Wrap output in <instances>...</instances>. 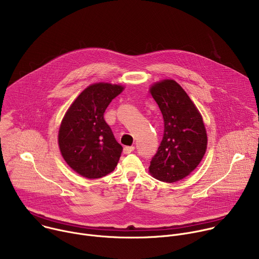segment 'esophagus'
I'll return each instance as SVG.
<instances>
[{
  "instance_id": "34e87169",
  "label": "esophagus",
  "mask_w": 259,
  "mask_h": 259,
  "mask_svg": "<svg viewBox=\"0 0 259 259\" xmlns=\"http://www.w3.org/2000/svg\"><path fill=\"white\" fill-rule=\"evenodd\" d=\"M133 151H134V146H125L123 150V154L128 155V154H131Z\"/></svg>"
}]
</instances>
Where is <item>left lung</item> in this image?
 Returning a JSON list of instances; mask_svg holds the SVG:
<instances>
[{
  "label": "left lung",
  "instance_id": "1",
  "mask_svg": "<svg viewBox=\"0 0 259 259\" xmlns=\"http://www.w3.org/2000/svg\"><path fill=\"white\" fill-rule=\"evenodd\" d=\"M150 93L163 115L164 134L149 172L160 181L176 182L190 175L206 153L208 138L203 117L174 80L154 83Z\"/></svg>",
  "mask_w": 259,
  "mask_h": 259
}]
</instances>
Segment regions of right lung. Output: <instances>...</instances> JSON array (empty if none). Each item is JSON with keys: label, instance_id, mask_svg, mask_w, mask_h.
I'll return each instance as SVG.
<instances>
[{"label": "right lung", "instance_id": "right-lung-1", "mask_svg": "<svg viewBox=\"0 0 259 259\" xmlns=\"http://www.w3.org/2000/svg\"><path fill=\"white\" fill-rule=\"evenodd\" d=\"M125 89L99 82L89 85L67 108L58 131L59 151L79 175L95 179L113 172L123 147L103 119L108 104Z\"/></svg>", "mask_w": 259, "mask_h": 259}]
</instances>
